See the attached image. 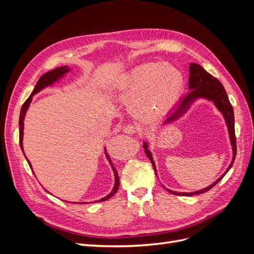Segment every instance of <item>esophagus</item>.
I'll return each mask as SVG.
<instances>
[{
	"label": "esophagus",
	"instance_id": "34e87169",
	"mask_svg": "<svg viewBox=\"0 0 254 254\" xmlns=\"http://www.w3.org/2000/svg\"><path fill=\"white\" fill-rule=\"evenodd\" d=\"M123 131H124V132L127 133V134H133V133H135L136 131H139V133H142V132H141V128L135 126V125H133V124H128V125H126L124 128H123Z\"/></svg>",
	"mask_w": 254,
	"mask_h": 254
}]
</instances>
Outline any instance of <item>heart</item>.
I'll use <instances>...</instances> for the list:
<instances>
[{"label": "heart", "instance_id": "heart-1", "mask_svg": "<svg viewBox=\"0 0 254 254\" xmlns=\"http://www.w3.org/2000/svg\"><path fill=\"white\" fill-rule=\"evenodd\" d=\"M184 88L183 74L163 63H145L131 68L119 83V96L131 103L134 112L152 121L170 110Z\"/></svg>", "mask_w": 254, "mask_h": 254}]
</instances>
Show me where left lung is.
<instances>
[{
  "mask_svg": "<svg viewBox=\"0 0 254 254\" xmlns=\"http://www.w3.org/2000/svg\"><path fill=\"white\" fill-rule=\"evenodd\" d=\"M189 88L190 90V93L184 96L179 105L176 107V108L170 113L167 119L165 120L164 124H168V123H172L176 120H178L182 114L187 112V110L190 108V106L195 102V99L202 97L205 99H209V101L214 102L215 106L217 107L218 110L224 115V118L226 120L228 130H229V135H230V141H231V145L233 148V159L231 164L229 165L227 168V171L225 174H222L220 178H218L214 183H212L210 187H207L203 190L193 191V193H178V191H173L171 190H167L170 193L175 194V195H179V196H193V195H199V194H203L205 191L211 190L213 187L216 186V184L224 178L225 175L229 172L230 168L232 167L234 160L236 157V137H235V128H234V111L232 108V105L230 103L227 92L222 86L221 82L215 78L214 76H212L210 73H207L204 68L199 65L197 64L191 63L190 64V77H189ZM143 147L145 148V153L150 160V162L153 166V170L156 172V166L155 162H153L151 153L148 150V146L147 143H144ZM157 175V172H156Z\"/></svg>",
  "mask_w": 254,
  "mask_h": 254,
  "instance_id": "8db88e82",
  "label": "left lung"
}]
</instances>
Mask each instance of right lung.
<instances>
[{
  "instance_id": "right-lung-1",
  "label": "right lung",
  "mask_w": 254,
  "mask_h": 254,
  "mask_svg": "<svg viewBox=\"0 0 254 254\" xmlns=\"http://www.w3.org/2000/svg\"><path fill=\"white\" fill-rule=\"evenodd\" d=\"M66 72H68V67H67V66H60V67L55 68V70H52V71H50V72H48V73H45L44 75H42L41 77H40V79L38 80V82H37V84H36V87H35L34 91L32 92V94H30V96L26 99L25 103L23 104L22 108H21V112H20V119H19V128H20L19 139H20V147H21L22 151H23V143H22V140H23V125H24V123H23V121H24L25 113H26V111H27V109H28L29 104H30V102H32L33 95H35L36 93H38V92H39L40 90H42L43 88L48 87V86H51V84H53L54 82L57 81L60 77H63V76H64ZM23 152H24V151H23ZM106 157H107V159H108V161L110 162V164H111V166H112V170H113V172H114L115 183H114V188H113L111 193H110L108 196H106V197L102 198L101 200H98L99 202L108 200L109 198H111L115 193H117L118 190H119V187H120V179H119L118 172H117V170H115V167L112 165L111 159H110L109 155H107V151H106ZM27 162H28L29 166L32 167V165H30L28 160H27ZM96 202H97V201H96Z\"/></svg>"
}]
</instances>
